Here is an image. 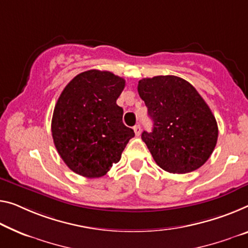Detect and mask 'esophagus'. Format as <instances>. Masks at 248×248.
<instances>
[{
    "instance_id": "34e87169",
    "label": "esophagus",
    "mask_w": 248,
    "mask_h": 248,
    "mask_svg": "<svg viewBox=\"0 0 248 248\" xmlns=\"http://www.w3.org/2000/svg\"><path fill=\"white\" fill-rule=\"evenodd\" d=\"M133 129H134V132H135V135H136V136H140V132H142V128H140V125H135V126L133 127Z\"/></svg>"
}]
</instances>
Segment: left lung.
<instances>
[{"label":"left lung","instance_id":"obj_1","mask_svg":"<svg viewBox=\"0 0 248 248\" xmlns=\"http://www.w3.org/2000/svg\"><path fill=\"white\" fill-rule=\"evenodd\" d=\"M137 91L153 121L142 140L156 164L173 174L193 172L212 155L218 127L195 87L174 75L143 78Z\"/></svg>","mask_w":248,"mask_h":248}]
</instances>
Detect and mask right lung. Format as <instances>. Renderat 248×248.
<instances>
[{"label":"right lung","instance_id":"obj_1","mask_svg":"<svg viewBox=\"0 0 248 248\" xmlns=\"http://www.w3.org/2000/svg\"><path fill=\"white\" fill-rule=\"evenodd\" d=\"M125 79L108 71L76 75L61 93L52 117L58 153L74 173L102 177L121 159L134 131L123 123L116 100Z\"/></svg>","mask_w":248,"mask_h":248}]
</instances>
